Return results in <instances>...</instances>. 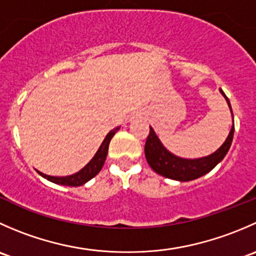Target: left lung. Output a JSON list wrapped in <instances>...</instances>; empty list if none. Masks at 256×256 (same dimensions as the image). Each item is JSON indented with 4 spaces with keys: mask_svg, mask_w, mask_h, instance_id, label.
<instances>
[{
    "mask_svg": "<svg viewBox=\"0 0 256 256\" xmlns=\"http://www.w3.org/2000/svg\"><path fill=\"white\" fill-rule=\"evenodd\" d=\"M219 92H220V94L223 95L224 99L228 102V106L232 112V118H233V112H232L229 99L224 94L223 90L219 89ZM233 135L234 124L232 126L230 131H229L228 138H226L223 144L216 151H214L213 154L204 157H200V158H183V157H178L176 154H172V152H170L162 144L161 140L156 135L154 128L150 126L148 138H147L146 144H144V156H146L150 167L156 174L170 178V180H180V182H188V180H197V178L207 174L208 172H210L226 157L229 148H230Z\"/></svg>",
    "mask_w": 256,
    "mask_h": 256,
    "instance_id": "1",
    "label": "left lung"
}]
</instances>
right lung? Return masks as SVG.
Returning <instances> with one entry per match:
<instances>
[{"label":"right lung","instance_id":"1","mask_svg":"<svg viewBox=\"0 0 256 256\" xmlns=\"http://www.w3.org/2000/svg\"><path fill=\"white\" fill-rule=\"evenodd\" d=\"M120 130V126L118 128H112L106 136H105L104 141H102V144H100L99 150L96 151V154H94L92 160L80 170L79 172L76 174H70V176H66V177H56V176H48V174H42V172L37 171L38 174H40L43 178L46 180H50V182L56 183V184H62V186H70V187H78V186H82L90 180L92 178H94L102 171V166H104V162L106 160V154H108V150H109V144L112 141V138H114L118 131Z\"/></svg>","mask_w":256,"mask_h":256}]
</instances>
